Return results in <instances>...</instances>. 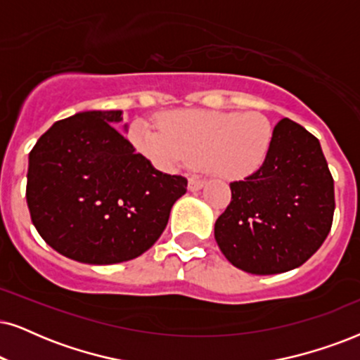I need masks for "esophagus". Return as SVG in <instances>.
I'll return each instance as SVG.
<instances>
[{"mask_svg": "<svg viewBox=\"0 0 360 360\" xmlns=\"http://www.w3.org/2000/svg\"><path fill=\"white\" fill-rule=\"evenodd\" d=\"M204 184H206V181L204 179H199V177H191L188 188H189V191H199L201 188H204Z\"/></svg>", "mask_w": 360, "mask_h": 360, "instance_id": "esophagus-1", "label": "esophagus"}]
</instances>
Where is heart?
<instances>
[{
    "label": "heart",
    "instance_id": "b5f03b06",
    "mask_svg": "<svg viewBox=\"0 0 360 360\" xmlns=\"http://www.w3.org/2000/svg\"><path fill=\"white\" fill-rule=\"evenodd\" d=\"M161 127L138 122L131 141L154 166L167 171L194 162L221 177H244L261 169L274 143V124L257 111L188 109L162 117Z\"/></svg>",
    "mask_w": 360,
    "mask_h": 360
}]
</instances>
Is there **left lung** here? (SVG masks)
Returning <instances> with one entry per match:
<instances>
[{
    "label": "left lung",
    "mask_w": 360,
    "mask_h": 360,
    "mask_svg": "<svg viewBox=\"0 0 360 360\" xmlns=\"http://www.w3.org/2000/svg\"><path fill=\"white\" fill-rule=\"evenodd\" d=\"M214 238L233 266L259 276L302 266L324 243L334 217V179L321 143L281 120L261 169L233 181Z\"/></svg>",
    "instance_id": "8db88e82"
}]
</instances>
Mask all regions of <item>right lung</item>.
Instances as JSON below:
<instances>
[{"label": "right lung", "mask_w": 360, "mask_h": 360, "mask_svg": "<svg viewBox=\"0 0 360 360\" xmlns=\"http://www.w3.org/2000/svg\"><path fill=\"white\" fill-rule=\"evenodd\" d=\"M122 111H86L49 127L30 153L26 201L41 238L84 264L146 252L188 179L154 169L111 124ZM126 127V126H124Z\"/></svg>", "instance_id": "add662e5"}]
</instances>
